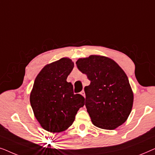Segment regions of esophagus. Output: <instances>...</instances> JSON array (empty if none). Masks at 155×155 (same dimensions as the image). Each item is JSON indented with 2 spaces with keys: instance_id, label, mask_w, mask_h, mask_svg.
Segmentation results:
<instances>
[{
  "instance_id": "esophagus-1",
  "label": "esophagus",
  "mask_w": 155,
  "mask_h": 155,
  "mask_svg": "<svg viewBox=\"0 0 155 155\" xmlns=\"http://www.w3.org/2000/svg\"><path fill=\"white\" fill-rule=\"evenodd\" d=\"M80 94H81L84 97H85V93H84V90H82V92H80Z\"/></svg>"
}]
</instances>
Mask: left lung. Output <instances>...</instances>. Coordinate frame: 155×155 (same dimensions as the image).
<instances>
[{"label": "left lung", "mask_w": 155, "mask_h": 155, "mask_svg": "<svg viewBox=\"0 0 155 155\" xmlns=\"http://www.w3.org/2000/svg\"><path fill=\"white\" fill-rule=\"evenodd\" d=\"M78 68L90 84L84 87L85 106L92 124L107 130L122 125L130 115L133 93L128 77L115 61L100 56L80 58Z\"/></svg>", "instance_id": "obj_1"}]
</instances>
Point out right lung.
<instances>
[{"mask_svg":"<svg viewBox=\"0 0 155 155\" xmlns=\"http://www.w3.org/2000/svg\"><path fill=\"white\" fill-rule=\"evenodd\" d=\"M73 67L71 59L63 58L46 65L34 82L31 107L42 128L49 132L66 130L84 105V97L74 94L73 84L66 81Z\"/></svg>","mask_w":155,"mask_h":155,"instance_id":"right-lung-1","label":"right lung"}]
</instances>
